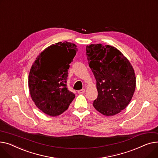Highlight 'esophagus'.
<instances>
[{"mask_svg":"<svg viewBox=\"0 0 158 158\" xmlns=\"http://www.w3.org/2000/svg\"><path fill=\"white\" fill-rule=\"evenodd\" d=\"M85 89H81V90H78V94H83V93H85Z\"/></svg>","mask_w":158,"mask_h":158,"instance_id":"1","label":"esophagus"}]
</instances>
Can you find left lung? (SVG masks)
Here are the masks:
<instances>
[{"mask_svg": "<svg viewBox=\"0 0 158 158\" xmlns=\"http://www.w3.org/2000/svg\"><path fill=\"white\" fill-rule=\"evenodd\" d=\"M86 54L98 92L94 107L106 116L118 114L128 105L135 90L136 77L131 64L118 50L110 45L87 46Z\"/></svg>", "mask_w": 158, "mask_h": 158, "instance_id": "1", "label": "left lung"}]
</instances>
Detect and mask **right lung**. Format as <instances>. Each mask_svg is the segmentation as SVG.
Segmentation results:
<instances>
[{"mask_svg":"<svg viewBox=\"0 0 158 158\" xmlns=\"http://www.w3.org/2000/svg\"><path fill=\"white\" fill-rule=\"evenodd\" d=\"M78 51L77 46L60 42L46 48L36 58L29 75L31 98L43 112L57 116L66 111L75 94L67 86L69 64Z\"/></svg>","mask_w":158,"mask_h":158,"instance_id":"obj_1","label":"right lung"}]
</instances>
